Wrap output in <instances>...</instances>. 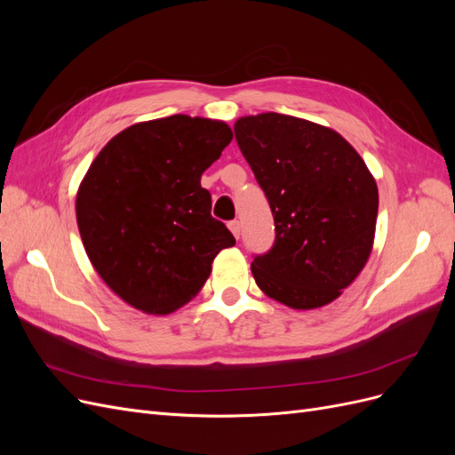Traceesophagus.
Returning a JSON list of instances; mask_svg holds the SVG:
<instances>
[{
  "label": "esophagus",
  "instance_id": "esophagus-1",
  "mask_svg": "<svg viewBox=\"0 0 455 455\" xmlns=\"http://www.w3.org/2000/svg\"><path fill=\"white\" fill-rule=\"evenodd\" d=\"M228 226H229V229L233 233V237L239 239V235H241V222H239V220H233V222H229Z\"/></svg>",
  "mask_w": 455,
  "mask_h": 455
}]
</instances>
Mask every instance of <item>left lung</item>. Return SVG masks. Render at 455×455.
Here are the masks:
<instances>
[{
	"label": "left lung",
	"mask_w": 455,
	"mask_h": 455,
	"mask_svg": "<svg viewBox=\"0 0 455 455\" xmlns=\"http://www.w3.org/2000/svg\"><path fill=\"white\" fill-rule=\"evenodd\" d=\"M233 129L275 220L271 251L251 266L256 284L292 309L330 304L370 258L374 176L339 132L313 121L267 112Z\"/></svg>",
	"instance_id": "obj_1"
}]
</instances>
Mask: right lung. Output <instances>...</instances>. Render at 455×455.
Here are the masks:
<instances>
[{
  "label": "right lung",
  "instance_id": "1",
  "mask_svg": "<svg viewBox=\"0 0 455 455\" xmlns=\"http://www.w3.org/2000/svg\"><path fill=\"white\" fill-rule=\"evenodd\" d=\"M231 139L224 121L178 114L121 131L91 163L76 197L81 241L100 279L134 309L182 307L216 254L235 244L201 188Z\"/></svg>",
  "mask_w": 455,
  "mask_h": 455
}]
</instances>
